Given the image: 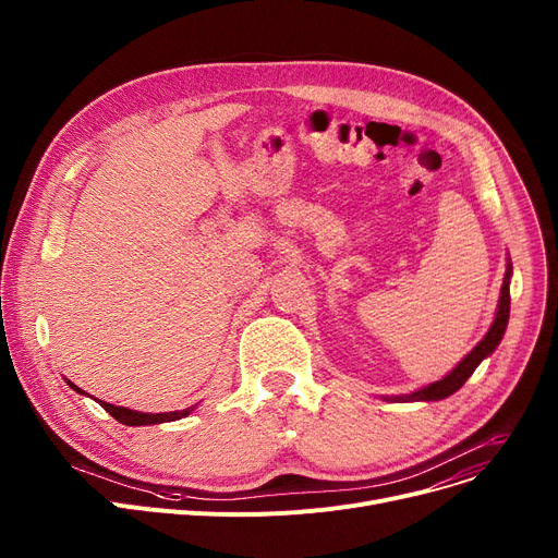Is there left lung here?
I'll return each mask as SVG.
<instances>
[{
	"instance_id": "left-lung-1",
	"label": "left lung",
	"mask_w": 558,
	"mask_h": 558,
	"mask_svg": "<svg viewBox=\"0 0 558 558\" xmlns=\"http://www.w3.org/2000/svg\"><path fill=\"white\" fill-rule=\"evenodd\" d=\"M511 262L507 264V274H505V282H502V291H500V303H497V312H495V320L490 330L486 332V337L468 353L444 379H436V383L416 389L412 393L404 396H393L391 400H400V402H416V400H444L448 396H452L454 391H459L465 379L475 373V368L482 364V360H486L493 350L497 348V343L502 341L507 324H509V310H511V296H509V282H511Z\"/></svg>"
}]
</instances>
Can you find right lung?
<instances>
[{"mask_svg": "<svg viewBox=\"0 0 558 558\" xmlns=\"http://www.w3.org/2000/svg\"><path fill=\"white\" fill-rule=\"evenodd\" d=\"M68 385L76 391V393H85L83 389H78L76 385H72L68 379ZM106 412L114 418L120 421L122 425H129V427H140V425H158V423H169V421H179V418H185L190 416V412H194V407H187L183 409V412H165V414H144V412H135V409H126V407H117V404H110V402H104V400H97Z\"/></svg>", "mask_w": 558, "mask_h": 558, "instance_id": "1", "label": "right lung"}]
</instances>
